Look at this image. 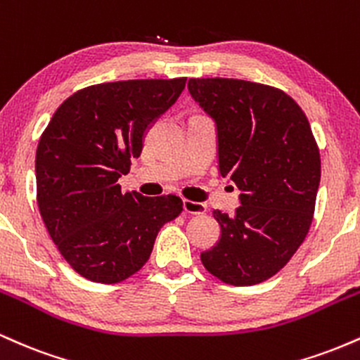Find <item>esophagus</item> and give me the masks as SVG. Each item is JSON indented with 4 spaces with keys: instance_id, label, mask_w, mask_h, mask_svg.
I'll return each instance as SVG.
<instances>
[{
    "instance_id": "34e87169",
    "label": "esophagus",
    "mask_w": 360,
    "mask_h": 360,
    "mask_svg": "<svg viewBox=\"0 0 360 360\" xmlns=\"http://www.w3.org/2000/svg\"><path fill=\"white\" fill-rule=\"evenodd\" d=\"M183 210L186 214H203L206 212V205L198 203V201L184 200L183 201Z\"/></svg>"
}]
</instances>
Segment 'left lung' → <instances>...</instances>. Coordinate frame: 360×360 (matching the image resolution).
<instances>
[{
    "label": "left lung",
    "mask_w": 360,
    "mask_h": 360,
    "mask_svg": "<svg viewBox=\"0 0 360 360\" xmlns=\"http://www.w3.org/2000/svg\"><path fill=\"white\" fill-rule=\"evenodd\" d=\"M188 89L217 125L221 177L240 189L233 214L213 212L221 237L201 262L226 284H259L286 266L311 225L321 176L311 127L272 86L206 77Z\"/></svg>",
    "instance_id": "8db88e82"
}]
</instances>
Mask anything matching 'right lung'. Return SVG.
Masks as SVG:
<instances>
[{"mask_svg":"<svg viewBox=\"0 0 360 360\" xmlns=\"http://www.w3.org/2000/svg\"><path fill=\"white\" fill-rule=\"evenodd\" d=\"M186 86L176 79L103 82L69 96L40 137L37 203L53 243L82 278L113 284L140 271L179 196L122 193L118 177L140 155L152 123Z\"/></svg>","mask_w":360,"mask_h":360,"instance_id":"obj_1","label":"right lung"}]
</instances>
